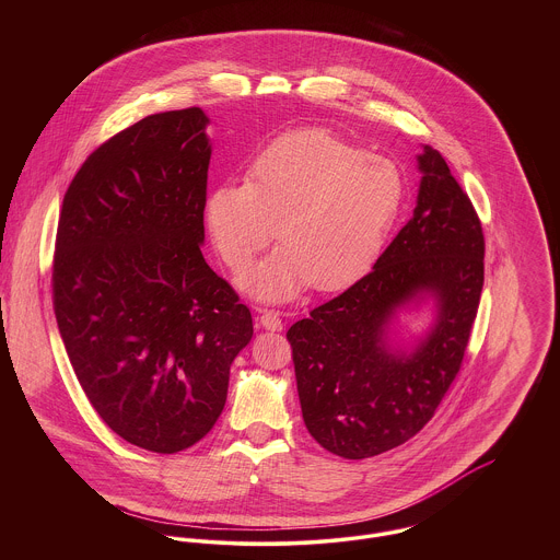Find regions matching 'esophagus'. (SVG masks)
I'll list each match as a JSON object with an SVG mask.
<instances>
[{"label": "esophagus", "instance_id": "obj_1", "mask_svg": "<svg viewBox=\"0 0 560 560\" xmlns=\"http://www.w3.org/2000/svg\"><path fill=\"white\" fill-rule=\"evenodd\" d=\"M258 325L269 329V331H280L284 327L280 313L276 311H260V317H258Z\"/></svg>", "mask_w": 560, "mask_h": 560}]
</instances>
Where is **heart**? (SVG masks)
Returning <instances> with one entry per match:
<instances>
[{
	"label": "heart",
	"mask_w": 560,
	"mask_h": 560,
	"mask_svg": "<svg viewBox=\"0 0 560 560\" xmlns=\"http://www.w3.org/2000/svg\"><path fill=\"white\" fill-rule=\"evenodd\" d=\"M402 176L393 161L366 155L327 131H293L267 144L243 185L224 183L205 200V226L220 258L245 269L269 243L273 254L240 278L267 302L295 298L358 276L399 220Z\"/></svg>",
	"instance_id": "heart-1"
}]
</instances>
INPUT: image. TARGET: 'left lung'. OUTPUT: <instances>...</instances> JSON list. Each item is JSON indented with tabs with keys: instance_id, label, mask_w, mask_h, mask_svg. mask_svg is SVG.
<instances>
[{
	"instance_id": "obj_1",
	"label": "left lung",
	"mask_w": 560,
	"mask_h": 560,
	"mask_svg": "<svg viewBox=\"0 0 560 560\" xmlns=\"http://www.w3.org/2000/svg\"><path fill=\"white\" fill-rule=\"evenodd\" d=\"M413 218L364 278L287 331L302 416L320 446L345 459L382 455L413 438L455 382L485 280L479 215L448 163L422 147ZM436 304L411 351L387 345L394 313Z\"/></svg>"
}]
</instances>
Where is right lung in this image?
<instances>
[{
  "mask_svg": "<svg viewBox=\"0 0 560 560\" xmlns=\"http://www.w3.org/2000/svg\"><path fill=\"white\" fill-rule=\"evenodd\" d=\"M200 107L142 118L69 185L54 311L83 393L129 444L172 455L218 422L252 315L202 256L211 144Z\"/></svg>",
  "mask_w": 560,
  "mask_h": 560,
  "instance_id": "obj_1",
  "label": "right lung"
}]
</instances>
